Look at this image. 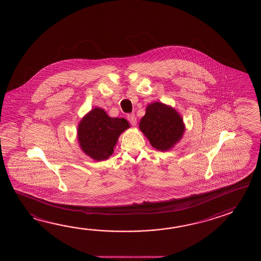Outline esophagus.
Instances as JSON below:
<instances>
[{
    "mask_svg": "<svg viewBox=\"0 0 261 261\" xmlns=\"http://www.w3.org/2000/svg\"><path fill=\"white\" fill-rule=\"evenodd\" d=\"M127 118H128V122L130 123L133 126L136 125L137 119H136V117H135L134 114H129V115H128Z\"/></svg>",
    "mask_w": 261,
    "mask_h": 261,
    "instance_id": "34e87169",
    "label": "esophagus"
}]
</instances>
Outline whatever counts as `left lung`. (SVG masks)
<instances>
[{"instance_id":"8db88e82","label":"left lung","mask_w":261,"mask_h":261,"mask_svg":"<svg viewBox=\"0 0 261 261\" xmlns=\"http://www.w3.org/2000/svg\"><path fill=\"white\" fill-rule=\"evenodd\" d=\"M139 127L152 146L161 151L172 148L182 138L185 132L180 115L161 102H154L146 107Z\"/></svg>"}]
</instances>
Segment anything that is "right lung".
<instances>
[{
  "label": "right lung",
  "mask_w": 261,
  "mask_h": 261,
  "mask_svg": "<svg viewBox=\"0 0 261 261\" xmlns=\"http://www.w3.org/2000/svg\"><path fill=\"white\" fill-rule=\"evenodd\" d=\"M128 127L126 119L108 117L102 109L94 108L79 124L78 141L87 155L103 161L113 154L120 133Z\"/></svg>",
  "instance_id": "right-lung-1"
}]
</instances>
